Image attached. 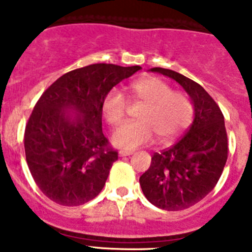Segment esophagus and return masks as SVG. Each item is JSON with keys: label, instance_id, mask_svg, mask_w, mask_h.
<instances>
[{"label": "esophagus", "instance_id": "34e87169", "mask_svg": "<svg viewBox=\"0 0 252 252\" xmlns=\"http://www.w3.org/2000/svg\"><path fill=\"white\" fill-rule=\"evenodd\" d=\"M131 154H132V151H127V150H120L119 151L120 157H128V155H131Z\"/></svg>", "mask_w": 252, "mask_h": 252}]
</instances>
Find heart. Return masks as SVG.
I'll return each mask as SVG.
<instances>
[{
	"label": "heart",
	"instance_id": "obj_1",
	"mask_svg": "<svg viewBox=\"0 0 252 252\" xmlns=\"http://www.w3.org/2000/svg\"><path fill=\"white\" fill-rule=\"evenodd\" d=\"M133 101L144 102L137 119L122 125L113 133V142L121 149L133 150L151 142L157 135L161 142H169L188 127L194 115V104L187 93L173 91V87L158 77H146L128 87ZM124 92L113 88L102 102V115L112 126L121 124L127 112Z\"/></svg>",
	"mask_w": 252,
	"mask_h": 252
}]
</instances>
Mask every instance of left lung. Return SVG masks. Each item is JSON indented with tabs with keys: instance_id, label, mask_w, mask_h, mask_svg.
Returning <instances> with one entry per match:
<instances>
[{
	"instance_id": "1",
	"label": "left lung",
	"mask_w": 252,
	"mask_h": 252,
	"mask_svg": "<svg viewBox=\"0 0 252 252\" xmlns=\"http://www.w3.org/2000/svg\"><path fill=\"white\" fill-rule=\"evenodd\" d=\"M173 78L194 104V121L177 144L155 153L140 177L144 195L158 208L182 211L203 199L216 187L228 157L224 117L201 84L164 68H151Z\"/></svg>"
}]
</instances>
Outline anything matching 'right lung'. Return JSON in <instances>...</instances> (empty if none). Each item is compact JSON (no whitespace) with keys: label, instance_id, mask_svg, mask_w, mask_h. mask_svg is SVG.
<instances>
[{"label":"right lung","instance_id":"right-lung-1","mask_svg":"<svg viewBox=\"0 0 252 252\" xmlns=\"http://www.w3.org/2000/svg\"><path fill=\"white\" fill-rule=\"evenodd\" d=\"M141 66L91 64L58 78L41 94L25 127L29 170L40 190L62 206H81L99 194L117 160L102 132V102ZM73 109L78 120L65 114Z\"/></svg>","mask_w":252,"mask_h":252}]
</instances>
